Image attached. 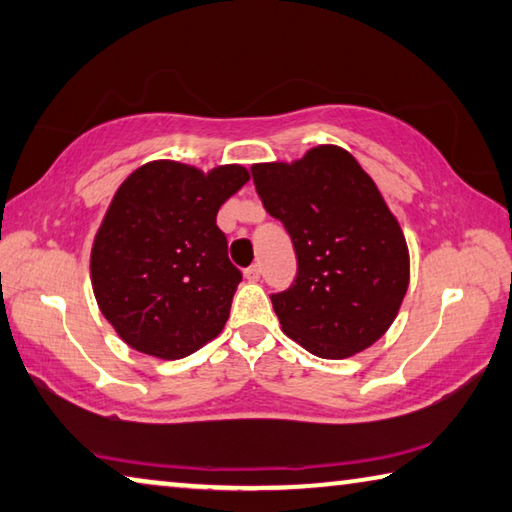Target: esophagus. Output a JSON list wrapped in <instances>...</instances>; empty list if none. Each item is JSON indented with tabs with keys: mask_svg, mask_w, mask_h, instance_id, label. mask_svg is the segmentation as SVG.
<instances>
[{
	"mask_svg": "<svg viewBox=\"0 0 512 512\" xmlns=\"http://www.w3.org/2000/svg\"><path fill=\"white\" fill-rule=\"evenodd\" d=\"M245 279L251 281V283L261 279V265H249L247 270H245Z\"/></svg>",
	"mask_w": 512,
	"mask_h": 512,
	"instance_id": "1",
	"label": "esophagus"
}]
</instances>
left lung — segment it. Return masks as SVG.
Listing matches in <instances>:
<instances>
[{
  "mask_svg": "<svg viewBox=\"0 0 512 512\" xmlns=\"http://www.w3.org/2000/svg\"><path fill=\"white\" fill-rule=\"evenodd\" d=\"M251 177L297 254V279L272 294L283 333L324 360L378 342L407 294L409 251L373 179L339 146L254 164Z\"/></svg>",
  "mask_w": 512,
  "mask_h": 512,
  "instance_id": "1",
  "label": "left lung"
}]
</instances>
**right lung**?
<instances>
[{"label":"right lung","mask_w":512,"mask_h":512,"mask_svg":"<svg viewBox=\"0 0 512 512\" xmlns=\"http://www.w3.org/2000/svg\"><path fill=\"white\" fill-rule=\"evenodd\" d=\"M247 182L238 164L202 173L159 159L114 193L89 270L98 308L134 351L182 360L220 335L242 274L215 215Z\"/></svg>","instance_id":"right-lung-1"}]
</instances>
